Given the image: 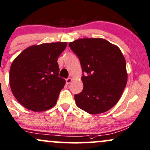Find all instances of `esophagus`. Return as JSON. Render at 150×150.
Listing matches in <instances>:
<instances>
[{"mask_svg": "<svg viewBox=\"0 0 150 150\" xmlns=\"http://www.w3.org/2000/svg\"><path fill=\"white\" fill-rule=\"evenodd\" d=\"M72 80H73V79L70 78V77H69V78H68V79H66V84H69L70 83L72 82Z\"/></svg>", "mask_w": 150, "mask_h": 150, "instance_id": "1", "label": "esophagus"}]
</instances>
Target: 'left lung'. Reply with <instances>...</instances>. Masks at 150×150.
Returning <instances> with one entry per match:
<instances>
[{
  "instance_id": "left-lung-1",
  "label": "left lung",
  "mask_w": 150,
  "mask_h": 150,
  "mask_svg": "<svg viewBox=\"0 0 150 150\" xmlns=\"http://www.w3.org/2000/svg\"><path fill=\"white\" fill-rule=\"evenodd\" d=\"M80 61L83 90L75 95L78 108L89 114L109 110L127 82L126 61L118 47L103 38H81L69 43Z\"/></svg>"
}]
</instances>
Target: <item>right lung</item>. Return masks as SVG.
Masks as SVG:
<instances>
[{
    "instance_id": "right-lung-1",
    "label": "right lung",
    "mask_w": 150,
    "mask_h": 150,
    "mask_svg": "<svg viewBox=\"0 0 150 150\" xmlns=\"http://www.w3.org/2000/svg\"><path fill=\"white\" fill-rule=\"evenodd\" d=\"M67 42L43 43L25 49L10 70V85L17 101L26 109L42 112L53 108L66 84L59 77L57 60Z\"/></svg>"
}]
</instances>
